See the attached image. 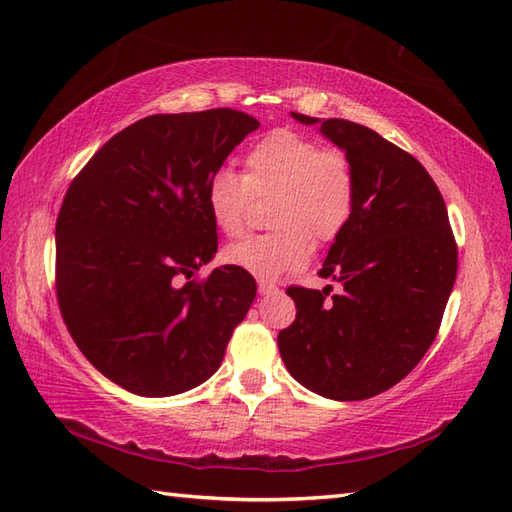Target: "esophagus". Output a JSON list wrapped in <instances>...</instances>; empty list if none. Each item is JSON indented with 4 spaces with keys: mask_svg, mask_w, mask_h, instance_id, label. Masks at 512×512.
Returning <instances> with one entry per match:
<instances>
[{
    "mask_svg": "<svg viewBox=\"0 0 512 512\" xmlns=\"http://www.w3.org/2000/svg\"><path fill=\"white\" fill-rule=\"evenodd\" d=\"M257 288H259V295H273V292H277V286L268 279H259Z\"/></svg>",
    "mask_w": 512,
    "mask_h": 512,
    "instance_id": "34e87169",
    "label": "esophagus"
}]
</instances>
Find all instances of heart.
Instances as JSON below:
<instances>
[{"label":"heart","instance_id":"1","mask_svg":"<svg viewBox=\"0 0 512 512\" xmlns=\"http://www.w3.org/2000/svg\"><path fill=\"white\" fill-rule=\"evenodd\" d=\"M273 195L268 226L224 250L231 264L257 279H277L310 257L314 242H330L350 222L356 204V173L339 149H321L295 129H275L248 149L244 176L217 169L206 182V206L226 235L244 231L253 198Z\"/></svg>","mask_w":512,"mask_h":512}]
</instances>
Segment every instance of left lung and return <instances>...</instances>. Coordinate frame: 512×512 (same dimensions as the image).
<instances>
[{"mask_svg":"<svg viewBox=\"0 0 512 512\" xmlns=\"http://www.w3.org/2000/svg\"><path fill=\"white\" fill-rule=\"evenodd\" d=\"M303 125L319 118L292 112ZM356 173V204L319 275L341 284L290 286L297 317L277 336L292 378L332 400L394 387L427 354L458 275L447 204L420 162L374 129L321 121Z\"/></svg>","mask_w":512,"mask_h":512,"instance_id":"left-lung-1","label":"left lung"}]
</instances>
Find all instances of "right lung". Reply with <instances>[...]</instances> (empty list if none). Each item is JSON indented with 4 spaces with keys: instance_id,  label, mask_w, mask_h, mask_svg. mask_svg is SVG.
Returning a JSON list of instances; mask_svg holds the SVG:
<instances>
[{
    "instance_id": "1",
    "label": "right lung",
    "mask_w": 512,
    "mask_h": 512,
    "mask_svg": "<svg viewBox=\"0 0 512 512\" xmlns=\"http://www.w3.org/2000/svg\"><path fill=\"white\" fill-rule=\"evenodd\" d=\"M257 127L231 107L140 118L70 182L54 231L61 317L83 356L132 394L204 383L255 299V279L235 266L189 279L217 253L206 182Z\"/></svg>"
}]
</instances>
